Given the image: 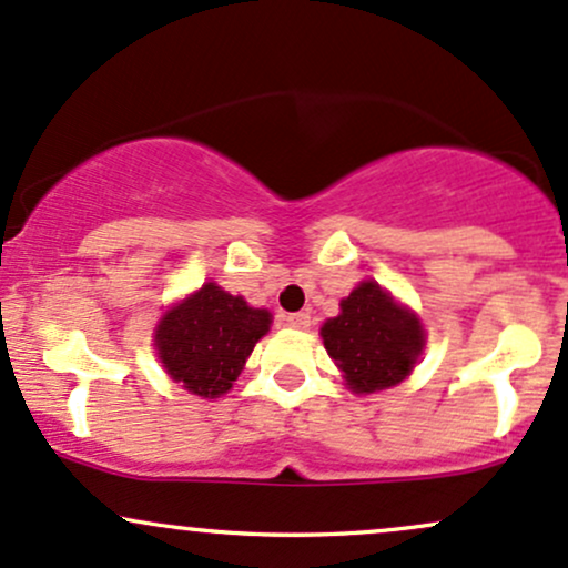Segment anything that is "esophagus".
I'll use <instances>...</instances> for the list:
<instances>
[{
    "label": "esophagus",
    "instance_id": "34e87169",
    "mask_svg": "<svg viewBox=\"0 0 568 568\" xmlns=\"http://www.w3.org/2000/svg\"><path fill=\"white\" fill-rule=\"evenodd\" d=\"M285 323H288L291 328H307V326H310V315H307V313L285 315Z\"/></svg>",
    "mask_w": 568,
    "mask_h": 568
}]
</instances>
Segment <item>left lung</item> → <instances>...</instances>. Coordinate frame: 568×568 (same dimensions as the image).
<instances>
[{
    "label": "left lung",
    "instance_id": "left-lung-1",
    "mask_svg": "<svg viewBox=\"0 0 568 568\" xmlns=\"http://www.w3.org/2000/svg\"><path fill=\"white\" fill-rule=\"evenodd\" d=\"M339 307V315L323 323L321 336L353 394H375L407 379L426 345L420 317L375 280L355 285Z\"/></svg>",
    "mask_w": 568,
    "mask_h": 568
}]
</instances>
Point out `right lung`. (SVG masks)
Here are the masks:
<instances>
[{"label": "right lung", "instance_id": "1", "mask_svg": "<svg viewBox=\"0 0 568 568\" xmlns=\"http://www.w3.org/2000/svg\"><path fill=\"white\" fill-rule=\"evenodd\" d=\"M272 326L270 310L251 307L221 285L204 283L166 310L155 328V351L174 383L193 396L229 394L255 342Z\"/></svg>", "mask_w": 568, "mask_h": 568}]
</instances>
